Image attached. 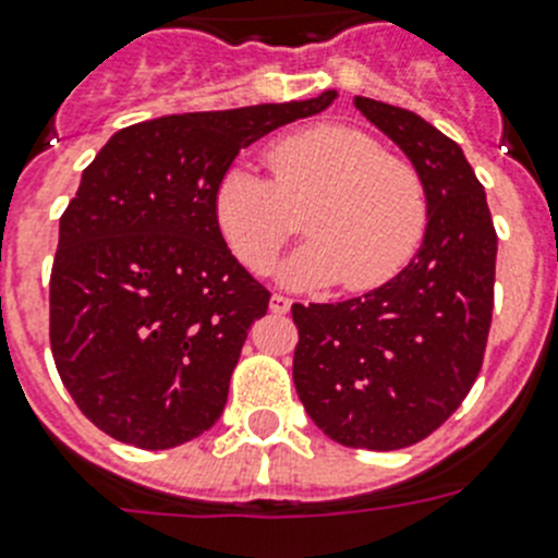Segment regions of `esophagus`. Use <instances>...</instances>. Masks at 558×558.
I'll return each instance as SVG.
<instances>
[{
  "instance_id": "esophagus-1",
  "label": "esophagus",
  "mask_w": 558,
  "mask_h": 558,
  "mask_svg": "<svg viewBox=\"0 0 558 558\" xmlns=\"http://www.w3.org/2000/svg\"><path fill=\"white\" fill-rule=\"evenodd\" d=\"M290 307H293V299H288V295H282V293L270 295V313L284 315Z\"/></svg>"
}]
</instances>
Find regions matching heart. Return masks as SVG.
Returning <instances> with one entry per match:
<instances>
[{"mask_svg": "<svg viewBox=\"0 0 558 558\" xmlns=\"http://www.w3.org/2000/svg\"><path fill=\"white\" fill-rule=\"evenodd\" d=\"M265 161L270 181L234 161L211 190L220 236L254 274H265L299 234L295 215L304 208L313 240L279 270L293 288L340 282L349 293H366L391 282L425 240V181L360 128H302L270 142Z\"/></svg>", "mask_w": 558, "mask_h": 558, "instance_id": "b5f03b06", "label": "heart"}]
</instances>
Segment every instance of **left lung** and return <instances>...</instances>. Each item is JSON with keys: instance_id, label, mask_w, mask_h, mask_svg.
Wrapping results in <instances>:
<instances>
[{"instance_id": "1", "label": "left lung", "mask_w": 558, "mask_h": 558, "mask_svg": "<svg viewBox=\"0 0 558 558\" xmlns=\"http://www.w3.org/2000/svg\"><path fill=\"white\" fill-rule=\"evenodd\" d=\"M427 190L422 248L391 282L338 304H293L295 391L332 441L402 450L475 386L495 310L497 231L461 147L418 113L354 97Z\"/></svg>"}]
</instances>
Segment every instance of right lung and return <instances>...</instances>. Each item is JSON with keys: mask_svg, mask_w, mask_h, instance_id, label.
<instances>
[{"mask_svg": "<svg viewBox=\"0 0 558 558\" xmlns=\"http://www.w3.org/2000/svg\"><path fill=\"white\" fill-rule=\"evenodd\" d=\"M335 97L136 122L83 170L49 276V347L102 433L170 450L218 422L270 293L220 236L211 190L243 147Z\"/></svg>", "mask_w": 558, "mask_h": 558, "instance_id": "right-lung-1", "label": "right lung"}]
</instances>
